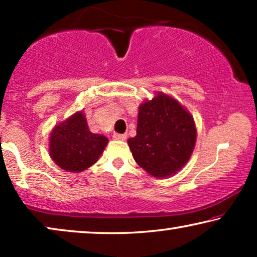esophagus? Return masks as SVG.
<instances>
[{"mask_svg":"<svg viewBox=\"0 0 257 257\" xmlns=\"http://www.w3.org/2000/svg\"><path fill=\"white\" fill-rule=\"evenodd\" d=\"M113 139L114 140H121V142H124V140H126V135H118V133H114Z\"/></svg>","mask_w":257,"mask_h":257,"instance_id":"esophagus-1","label":"esophagus"}]
</instances>
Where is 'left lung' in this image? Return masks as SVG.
Instances as JSON below:
<instances>
[{"instance_id":"1","label":"left lung","mask_w":257,"mask_h":257,"mask_svg":"<svg viewBox=\"0 0 257 257\" xmlns=\"http://www.w3.org/2000/svg\"><path fill=\"white\" fill-rule=\"evenodd\" d=\"M196 142V126L187 108L157 92L140 104L137 136L127 144L136 163L154 178L171 177L187 164Z\"/></svg>"}]
</instances>
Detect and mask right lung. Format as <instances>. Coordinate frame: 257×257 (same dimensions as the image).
I'll list each match as a JSON object with an SVG mask.
<instances>
[{
	"instance_id": "1",
	"label": "right lung",
	"mask_w": 257,
	"mask_h": 257,
	"mask_svg": "<svg viewBox=\"0 0 257 257\" xmlns=\"http://www.w3.org/2000/svg\"><path fill=\"white\" fill-rule=\"evenodd\" d=\"M108 139L90 131L85 113L77 111L55 125L49 137V154L66 172L79 173L96 164Z\"/></svg>"
}]
</instances>
